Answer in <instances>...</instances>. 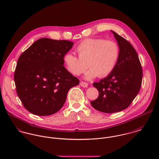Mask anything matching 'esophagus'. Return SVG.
I'll use <instances>...</instances> for the list:
<instances>
[{
	"label": "esophagus",
	"instance_id": "obj_1",
	"mask_svg": "<svg viewBox=\"0 0 159 159\" xmlns=\"http://www.w3.org/2000/svg\"><path fill=\"white\" fill-rule=\"evenodd\" d=\"M80 86L83 87V88H87L88 86V84L86 82H84V81H81L80 83Z\"/></svg>",
	"mask_w": 159,
	"mask_h": 159
}]
</instances>
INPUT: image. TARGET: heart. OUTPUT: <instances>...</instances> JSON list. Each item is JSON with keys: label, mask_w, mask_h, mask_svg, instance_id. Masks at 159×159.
<instances>
[{"label": "heart", "mask_w": 159, "mask_h": 159, "mask_svg": "<svg viewBox=\"0 0 159 159\" xmlns=\"http://www.w3.org/2000/svg\"><path fill=\"white\" fill-rule=\"evenodd\" d=\"M75 51L79 57L70 52L64 54L66 68L71 74L78 76L86 70L87 63L90 67L85 75L88 80L109 75L120 56V48L116 42L101 38L84 39L76 46Z\"/></svg>", "instance_id": "b5f03b06"}]
</instances>
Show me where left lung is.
Instances as JSON below:
<instances>
[{"mask_svg":"<svg viewBox=\"0 0 159 159\" xmlns=\"http://www.w3.org/2000/svg\"><path fill=\"white\" fill-rule=\"evenodd\" d=\"M120 48V56L113 71L93 86L99 92L91 102L95 110L113 113L127 108L140 90L143 78L141 65L136 50L127 40L111 30Z\"/></svg>","mask_w":159,"mask_h":159,"instance_id":"left-lung-1","label":"left lung"}]
</instances>
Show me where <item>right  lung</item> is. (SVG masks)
Segmentation results:
<instances>
[{
    "instance_id": "obj_1",
    "label": "right lung",
    "mask_w": 159,
    "mask_h": 159,
    "mask_svg": "<svg viewBox=\"0 0 159 159\" xmlns=\"http://www.w3.org/2000/svg\"><path fill=\"white\" fill-rule=\"evenodd\" d=\"M73 44L42 38L20 56L14 80L17 94L30 113L42 116L57 113L70 89L79 84L80 80L63 66V57Z\"/></svg>"
}]
</instances>
